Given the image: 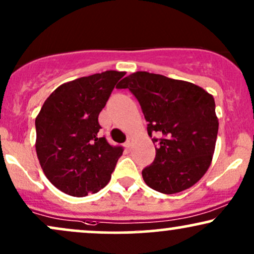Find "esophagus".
Masks as SVG:
<instances>
[{
	"label": "esophagus",
	"mask_w": 254,
	"mask_h": 254,
	"mask_svg": "<svg viewBox=\"0 0 254 254\" xmlns=\"http://www.w3.org/2000/svg\"><path fill=\"white\" fill-rule=\"evenodd\" d=\"M132 144H133V138H132V137H129L127 142H125V148H127V150H131V148H132Z\"/></svg>",
	"instance_id": "esophagus-1"
}]
</instances>
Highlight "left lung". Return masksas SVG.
<instances>
[{
    "instance_id": "8db88e82",
    "label": "left lung",
    "mask_w": 254,
    "mask_h": 254,
    "mask_svg": "<svg viewBox=\"0 0 254 254\" xmlns=\"http://www.w3.org/2000/svg\"><path fill=\"white\" fill-rule=\"evenodd\" d=\"M118 88H129L148 122V135L157 133L156 157L143 169L149 187L176 194L194 186L212 163L219 119L210 93L193 82L144 71L125 77Z\"/></svg>"
}]
</instances>
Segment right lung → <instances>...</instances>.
Here are the masks:
<instances>
[{
	"instance_id": "add662e5",
	"label": "right lung",
	"mask_w": 254,
	"mask_h": 254,
	"mask_svg": "<svg viewBox=\"0 0 254 254\" xmlns=\"http://www.w3.org/2000/svg\"><path fill=\"white\" fill-rule=\"evenodd\" d=\"M125 72L105 71L56 88L35 118L40 166L54 187L71 196L97 193L108 185L122 146L99 137L98 116Z\"/></svg>"
}]
</instances>
